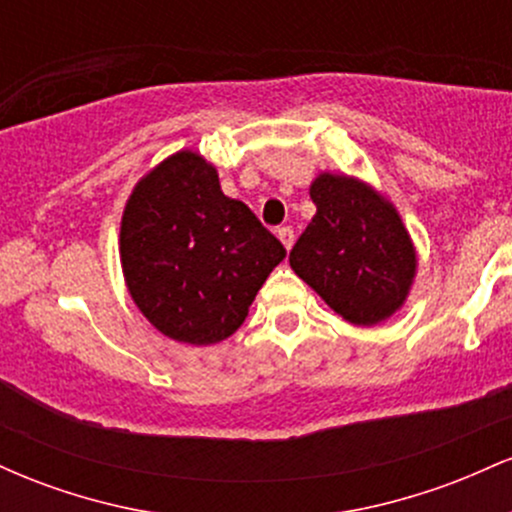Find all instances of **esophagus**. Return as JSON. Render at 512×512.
Wrapping results in <instances>:
<instances>
[{"mask_svg":"<svg viewBox=\"0 0 512 512\" xmlns=\"http://www.w3.org/2000/svg\"><path fill=\"white\" fill-rule=\"evenodd\" d=\"M276 236H279L281 245H284L286 250H291V248H293V238H296V236H293V231H291L289 226H281L279 231H276Z\"/></svg>","mask_w":512,"mask_h":512,"instance_id":"34e87169","label":"esophagus"}]
</instances>
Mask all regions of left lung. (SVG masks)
I'll return each mask as SVG.
<instances>
[{
	"label": "left lung",
	"instance_id": "1",
	"mask_svg": "<svg viewBox=\"0 0 512 512\" xmlns=\"http://www.w3.org/2000/svg\"><path fill=\"white\" fill-rule=\"evenodd\" d=\"M315 216L289 262L305 284L351 325L373 327L407 303L419 257L395 204L354 175L310 182Z\"/></svg>",
	"mask_w": 512,
	"mask_h": 512
}]
</instances>
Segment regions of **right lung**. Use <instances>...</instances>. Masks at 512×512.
<instances>
[{"label": "right lung", "instance_id": "1", "mask_svg": "<svg viewBox=\"0 0 512 512\" xmlns=\"http://www.w3.org/2000/svg\"><path fill=\"white\" fill-rule=\"evenodd\" d=\"M286 257L257 216L221 192L199 151L180 149L139 178L120 221L122 276L158 332L209 346L231 337Z\"/></svg>", "mask_w": 512, "mask_h": 512}]
</instances>
